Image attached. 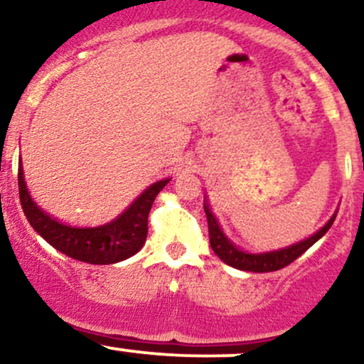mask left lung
Segmentation results:
<instances>
[{"mask_svg": "<svg viewBox=\"0 0 364 364\" xmlns=\"http://www.w3.org/2000/svg\"><path fill=\"white\" fill-rule=\"evenodd\" d=\"M204 213H206V218H208L210 244H211V249L215 251V255L218 256L223 263H227L228 267H234V268H237V270L255 272V273L277 272V270H280V268L291 264L292 261H296L297 258H299L303 252L308 251V249L311 247L316 240H320L321 237L328 232V228L332 227L333 220H336V216H337V213L333 215L332 218L325 223V227H321L316 234L308 237V239L301 240V242H296V244H292V246L284 247V249H277V251L251 255V252H246V251H242V249L234 246V242H230V240L227 239V235L223 234L213 213H211L208 203H204Z\"/></svg>", "mask_w": 364, "mask_h": 364, "instance_id": "1", "label": "left lung"}]
</instances>
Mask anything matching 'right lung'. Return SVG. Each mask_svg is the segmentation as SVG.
Segmentation results:
<instances>
[{"label": "right lung", "instance_id": "1", "mask_svg": "<svg viewBox=\"0 0 364 364\" xmlns=\"http://www.w3.org/2000/svg\"><path fill=\"white\" fill-rule=\"evenodd\" d=\"M168 182L170 178H165L149 186L113 222L100 227L82 228L65 225L51 215L44 213L28 194L26 181H23L22 163L18 168L20 203L32 228L60 252L91 264L118 263L134 256L144 246L146 237H148L149 210L158 193Z\"/></svg>", "mask_w": 364, "mask_h": 364}]
</instances>
